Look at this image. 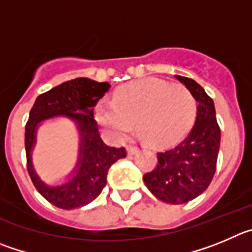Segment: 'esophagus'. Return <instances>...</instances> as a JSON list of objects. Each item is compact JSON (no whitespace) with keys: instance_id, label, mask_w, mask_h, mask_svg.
Wrapping results in <instances>:
<instances>
[{"instance_id":"1","label":"esophagus","mask_w":252,"mask_h":252,"mask_svg":"<svg viewBox=\"0 0 252 252\" xmlns=\"http://www.w3.org/2000/svg\"><path fill=\"white\" fill-rule=\"evenodd\" d=\"M138 152H139V148L135 146H129L128 147V154H130V156H133V154H137Z\"/></svg>"}]
</instances>
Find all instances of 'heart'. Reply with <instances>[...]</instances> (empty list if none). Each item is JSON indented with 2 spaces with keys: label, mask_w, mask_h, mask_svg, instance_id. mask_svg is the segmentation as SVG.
I'll list each match as a JSON object with an SVG mask.
<instances>
[{
  "label": "heart",
  "mask_w": 252,
  "mask_h": 252,
  "mask_svg": "<svg viewBox=\"0 0 252 252\" xmlns=\"http://www.w3.org/2000/svg\"><path fill=\"white\" fill-rule=\"evenodd\" d=\"M196 113L191 90L156 78L126 84L117 90L114 100L96 106V119L113 137L126 139L135 123L138 134L153 146H167L183 137Z\"/></svg>",
  "instance_id": "obj_1"
}]
</instances>
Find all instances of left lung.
<instances>
[{
  "instance_id": "obj_1",
  "label": "left lung",
  "mask_w": 252,
  "mask_h": 252,
  "mask_svg": "<svg viewBox=\"0 0 252 252\" xmlns=\"http://www.w3.org/2000/svg\"><path fill=\"white\" fill-rule=\"evenodd\" d=\"M176 78L198 101L196 123L177 146L158 152L154 169L143 176L149 191L172 205L192 201L207 189L216 172L221 140L214 100L192 79Z\"/></svg>"
}]
</instances>
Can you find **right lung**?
<instances>
[{
    "instance_id": "obj_1",
    "label": "right lung",
    "mask_w": 252,
    "mask_h": 252,
    "mask_svg": "<svg viewBox=\"0 0 252 252\" xmlns=\"http://www.w3.org/2000/svg\"><path fill=\"white\" fill-rule=\"evenodd\" d=\"M109 88V83L76 78L38 95L31 108L30 117L25 126L27 172L36 189L56 207L72 210L94 201L105 187L110 165L126 157L124 147L115 148L104 143L94 118L95 105ZM56 115H65L77 122L81 131V149L74 177L65 185L50 188L34 173L31 162V151L35 141L38 124Z\"/></svg>"
}]
</instances>
